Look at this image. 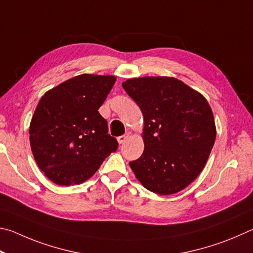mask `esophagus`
Returning a JSON list of instances; mask_svg holds the SVG:
<instances>
[{
  "label": "esophagus",
  "instance_id": "34e87169",
  "mask_svg": "<svg viewBox=\"0 0 253 253\" xmlns=\"http://www.w3.org/2000/svg\"><path fill=\"white\" fill-rule=\"evenodd\" d=\"M129 136H130V134H129V133H126V134H123V135H121V136H119V138H118V142H119V144H123V143H126V141H127V139H129Z\"/></svg>",
  "mask_w": 253,
  "mask_h": 253
}]
</instances>
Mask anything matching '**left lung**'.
<instances>
[{
  "mask_svg": "<svg viewBox=\"0 0 253 253\" xmlns=\"http://www.w3.org/2000/svg\"><path fill=\"white\" fill-rule=\"evenodd\" d=\"M143 114L144 151L130 167L149 191H181L201 173L216 129L205 96L178 79L143 77L122 83Z\"/></svg>",
  "mask_w": 253,
  "mask_h": 253,
  "instance_id": "8db88e82",
  "label": "left lung"
}]
</instances>
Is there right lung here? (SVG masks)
<instances>
[{
	"label": "right lung",
	"instance_id": "obj_1",
	"mask_svg": "<svg viewBox=\"0 0 253 253\" xmlns=\"http://www.w3.org/2000/svg\"><path fill=\"white\" fill-rule=\"evenodd\" d=\"M115 80L81 74L41 97L30 123V143L37 165L52 182L83 183L117 151L118 141L108 134V122L97 111Z\"/></svg>",
	"mask_w": 253,
	"mask_h": 253
}]
</instances>
